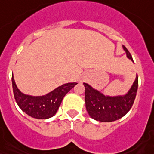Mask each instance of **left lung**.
I'll use <instances>...</instances> for the list:
<instances>
[{
  "label": "left lung",
  "instance_id": "obj_1",
  "mask_svg": "<svg viewBox=\"0 0 154 154\" xmlns=\"http://www.w3.org/2000/svg\"><path fill=\"white\" fill-rule=\"evenodd\" d=\"M123 49L126 51V56L133 61L130 52L124 45ZM83 84L85 86L86 108L89 115L94 120L109 122L122 118L131 109L137 92L138 76H136L131 88L124 96H105L87 83Z\"/></svg>",
  "mask_w": 154,
  "mask_h": 154
}]
</instances>
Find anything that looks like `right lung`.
I'll return each mask as SVG.
<instances>
[{"mask_svg": "<svg viewBox=\"0 0 154 154\" xmlns=\"http://www.w3.org/2000/svg\"><path fill=\"white\" fill-rule=\"evenodd\" d=\"M77 84V82L67 83L45 95L31 96L23 94L19 91L12 76V86L16 103L23 112L37 119H47L53 117L60 108L65 94Z\"/></svg>", "mask_w": 154, "mask_h": 154, "instance_id": "add662e5", "label": "right lung"}]
</instances>
